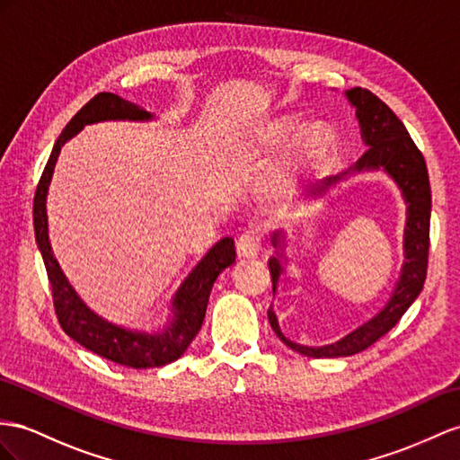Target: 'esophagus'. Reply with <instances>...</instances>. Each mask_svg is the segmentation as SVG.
<instances>
[{"label": "esophagus", "mask_w": 460, "mask_h": 460, "mask_svg": "<svg viewBox=\"0 0 460 460\" xmlns=\"http://www.w3.org/2000/svg\"><path fill=\"white\" fill-rule=\"evenodd\" d=\"M264 234H266V229L261 226V223H252V226L246 227L244 233L237 239V252L241 256H256L262 251Z\"/></svg>", "instance_id": "34e87169"}]
</instances>
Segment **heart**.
<instances>
[{
    "mask_svg": "<svg viewBox=\"0 0 460 460\" xmlns=\"http://www.w3.org/2000/svg\"><path fill=\"white\" fill-rule=\"evenodd\" d=\"M291 129H293L291 122L279 124L274 132L276 144H284V141L289 137ZM332 146H334V137L331 129L323 124H314V126H309L301 134V139L297 144V155L303 163H321L331 155Z\"/></svg>",
    "mask_w": 460,
    "mask_h": 460,
    "instance_id": "obj_1",
    "label": "heart"
}]
</instances>
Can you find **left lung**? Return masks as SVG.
Here are the masks:
<instances>
[{
	"instance_id": "8db88e82",
	"label": "left lung",
	"mask_w": 460,
	"mask_h": 460,
	"mask_svg": "<svg viewBox=\"0 0 460 460\" xmlns=\"http://www.w3.org/2000/svg\"><path fill=\"white\" fill-rule=\"evenodd\" d=\"M348 99L353 107H356V114L361 126V139L365 141V146H367V149H365V153L358 159L353 169L361 171L383 167L404 192V198L408 202V221L404 233V251L408 262L404 264L402 278H400L394 296L388 301L386 307L376 314L375 319L365 323L358 331H353L336 344L323 348H307L291 342V340L281 334L274 311L268 309L270 326L274 328V332L278 334L281 342L307 358H346L373 346L376 340L385 336L400 319H402V314L408 311L410 305L420 296V291L423 289V281H426L428 276L431 188L426 159H423L421 151L414 144V139L410 137L406 126L400 122L398 116L388 109L379 97L373 95L369 89L353 87L348 91ZM340 179H342V174L331 176V179H326L323 182V188L331 186ZM279 272L281 266L276 258H272V261H270V274H272L274 291L278 288Z\"/></svg>"
}]
</instances>
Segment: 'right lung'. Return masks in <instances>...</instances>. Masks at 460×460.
Listing matches in <instances>:
<instances>
[{
	"mask_svg": "<svg viewBox=\"0 0 460 460\" xmlns=\"http://www.w3.org/2000/svg\"><path fill=\"white\" fill-rule=\"evenodd\" d=\"M149 116L151 114L144 107L118 97L114 93H97L85 107H81V111L62 129L60 137L56 139L49 163H46L39 181L37 192H34L32 204L34 237H37L46 274H49L58 323H60L67 336H72L84 348L97 353L101 358H107L114 363L134 369L161 367V365L179 359L186 348L190 346L199 328H202L214 281L223 270L234 262V256H237L234 243L231 237L219 241L202 258V262L192 270V274L184 279V284L174 297L176 316L167 332L159 336L129 332L99 319L95 313L85 307L84 301L75 296L72 286L67 284L66 276L62 274L50 251L49 223H46V192H49L58 153H60L66 141L75 136L85 124L99 120H118V118L120 120H124V118H128V120H147Z\"/></svg>",
	"mask_w": 460,
	"mask_h": 460,
	"instance_id": "1",
	"label": "right lung"
}]
</instances>
